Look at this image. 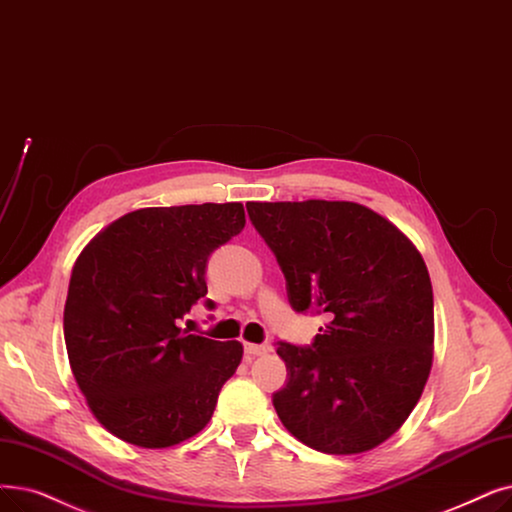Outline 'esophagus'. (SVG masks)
<instances>
[{
    "label": "esophagus",
    "instance_id": "1",
    "mask_svg": "<svg viewBox=\"0 0 512 512\" xmlns=\"http://www.w3.org/2000/svg\"><path fill=\"white\" fill-rule=\"evenodd\" d=\"M244 353H247V355H265V353H268V347L255 345V343H244Z\"/></svg>",
    "mask_w": 512,
    "mask_h": 512
}]
</instances>
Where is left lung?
Here are the masks:
<instances>
[{
    "label": "left lung",
    "mask_w": 512,
    "mask_h": 512,
    "mask_svg": "<svg viewBox=\"0 0 512 512\" xmlns=\"http://www.w3.org/2000/svg\"><path fill=\"white\" fill-rule=\"evenodd\" d=\"M295 311L328 322L311 347L278 343L282 425L324 454H362L404 425L433 364V288L389 219L349 201L247 203Z\"/></svg>",
    "instance_id": "obj_1"
}]
</instances>
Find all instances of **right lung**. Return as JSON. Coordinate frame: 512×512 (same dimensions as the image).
I'll list each match as a JSON object with an SVG mask.
<instances>
[{
  "label": "right lung",
  "mask_w": 512,
  "mask_h": 512,
  "mask_svg": "<svg viewBox=\"0 0 512 512\" xmlns=\"http://www.w3.org/2000/svg\"><path fill=\"white\" fill-rule=\"evenodd\" d=\"M244 224L242 203L148 207L113 221L77 257L64 341L75 381L108 433L157 450L211 420L242 345L188 335L177 320L207 295L209 255Z\"/></svg>",
  "instance_id": "right-lung-1"
}]
</instances>
